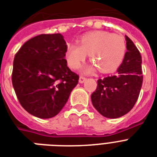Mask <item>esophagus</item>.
Returning a JSON list of instances; mask_svg holds the SVG:
<instances>
[{"mask_svg": "<svg viewBox=\"0 0 157 157\" xmlns=\"http://www.w3.org/2000/svg\"><path fill=\"white\" fill-rule=\"evenodd\" d=\"M86 81V78L85 77V76H80V78H79V82H80V83H84Z\"/></svg>", "mask_w": 157, "mask_h": 157, "instance_id": "obj_1", "label": "esophagus"}]
</instances>
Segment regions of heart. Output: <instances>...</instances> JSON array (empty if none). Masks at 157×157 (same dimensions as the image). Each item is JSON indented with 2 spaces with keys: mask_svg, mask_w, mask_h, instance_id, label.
Instances as JSON below:
<instances>
[{
  "mask_svg": "<svg viewBox=\"0 0 157 157\" xmlns=\"http://www.w3.org/2000/svg\"><path fill=\"white\" fill-rule=\"evenodd\" d=\"M126 44L123 36L105 31H95L82 36L78 45L67 46L65 59L71 69H77L90 55V60L102 73H111L117 70L123 62ZM95 67H86V72L94 71Z\"/></svg>",
  "mask_w": 157,
  "mask_h": 157,
  "instance_id": "1",
  "label": "heart"
}]
</instances>
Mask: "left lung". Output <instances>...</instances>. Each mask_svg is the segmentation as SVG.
Returning a JSON list of instances; mask_svg holds the SVG:
<instances>
[{"label": "left lung", "instance_id": "1", "mask_svg": "<svg viewBox=\"0 0 157 157\" xmlns=\"http://www.w3.org/2000/svg\"><path fill=\"white\" fill-rule=\"evenodd\" d=\"M126 49L117 75L98 79L91 101L97 111L107 118H118L134 107L143 85L142 57L134 42L125 36Z\"/></svg>", "mask_w": 157, "mask_h": 157}]
</instances>
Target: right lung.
Returning <instances> with one entry per match:
<instances>
[{
  "mask_svg": "<svg viewBox=\"0 0 157 157\" xmlns=\"http://www.w3.org/2000/svg\"><path fill=\"white\" fill-rule=\"evenodd\" d=\"M67 46L60 33L40 34L16 53L13 87L22 107L34 117L48 119L59 114L78 83L79 76L67 65Z\"/></svg>",
  "mask_w": 157,
  "mask_h": 157,
  "instance_id": "add662e5",
  "label": "right lung"
}]
</instances>
